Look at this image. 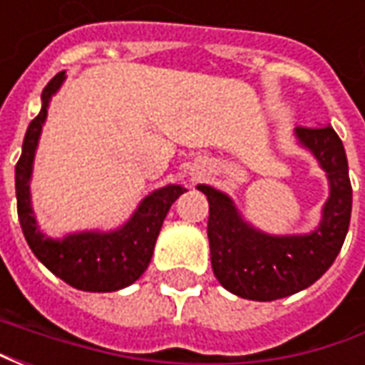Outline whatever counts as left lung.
<instances>
[{
    "label": "left lung",
    "mask_w": 365,
    "mask_h": 365,
    "mask_svg": "<svg viewBox=\"0 0 365 365\" xmlns=\"http://www.w3.org/2000/svg\"><path fill=\"white\" fill-rule=\"evenodd\" d=\"M295 136L313 152L329 178L330 195L313 232L266 235L240 217L229 195L211 185H197L209 201L207 237L215 277L238 297L275 301L305 289L332 266L344 245L352 213L344 144L332 127H297Z\"/></svg>",
    "instance_id": "left-lung-1"
}]
</instances>
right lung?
Segmentation results:
<instances>
[{
  "instance_id": "right-lung-1",
  "label": "right lung",
  "mask_w": 365,
  "mask_h": 365,
  "mask_svg": "<svg viewBox=\"0 0 365 365\" xmlns=\"http://www.w3.org/2000/svg\"><path fill=\"white\" fill-rule=\"evenodd\" d=\"M64 74L66 72L54 76L43 90V107L29 125L23 140V152L15 166V191L21 229L36 258L68 285L93 293L123 289L135 283L148 268L162 222L172 203L187 190L182 185H166L152 191L150 195L140 201L133 217L120 229L111 232H76L66 235L60 240L44 237L38 230L31 207V174L51 97L64 82Z\"/></svg>"
}]
</instances>
